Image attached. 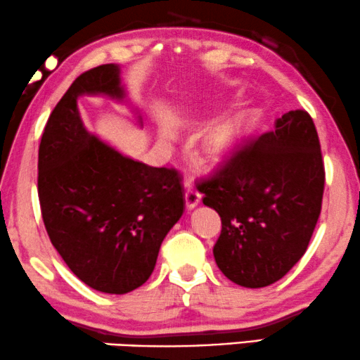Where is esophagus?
<instances>
[{"instance_id":"esophagus-1","label":"esophagus","mask_w":360,"mask_h":360,"mask_svg":"<svg viewBox=\"0 0 360 360\" xmlns=\"http://www.w3.org/2000/svg\"><path fill=\"white\" fill-rule=\"evenodd\" d=\"M186 205L187 209H194V207L200 202L202 194L197 191L195 186H192L191 182H186Z\"/></svg>"}]
</instances>
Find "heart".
Returning a JSON list of instances; mask_svg holds the SVG:
<instances>
[{
    "label": "heart",
    "mask_w": 360,
    "mask_h": 360,
    "mask_svg": "<svg viewBox=\"0 0 360 360\" xmlns=\"http://www.w3.org/2000/svg\"><path fill=\"white\" fill-rule=\"evenodd\" d=\"M259 117L255 112H243L220 124L212 134L210 146L215 153H231L256 129Z\"/></svg>",
    "instance_id": "obj_1"
}]
</instances>
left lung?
<instances>
[{
  "label": "left lung",
  "instance_id": "8db88e82",
  "mask_svg": "<svg viewBox=\"0 0 360 360\" xmlns=\"http://www.w3.org/2000/svg\"><path fill=\"white\" fill-rule=\"evenodd\" d=\"M197 189L221 219L219 269L248 288L282 279L305 255L321 212L325 166L310 114H283Z\"/></svg>",
  "mask_w": 360,
  "mask_h": 360
}]
</instances>
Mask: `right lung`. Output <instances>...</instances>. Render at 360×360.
<instances>
[{
	"label": "right lung",
	"instance_id": "obj_1",
	"mask_svg": "<svg viewBox=\"0 0 360 360\" xmlns=\"http://www.w3.org/2000/svg\"><path fill=\"white\" fill-rule=\"evenodd\" d=\"M122 101L120 68L101 65L73 81L39 145V200L50 241L79 281L127 293L155 269L165 236L184 212L181 174L127 158L84 129L77 101Z\"/></svg>",
	"mask_w": 360,
	"mask_h": 360
}]
</instances>
